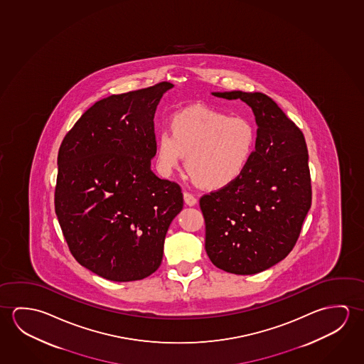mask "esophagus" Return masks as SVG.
<instances>
[{
  "label": "esophagus",
  "instance_id": "34e87169",
  "mask_svg": "<svg viewBox=\"0 0 364 364\" xmlns=\"http://www.w3.org/2000/svg\"><path fill=\"white\" fill-rule=\"evenodd\" d=\"M183 200H185L186 205H188V206H193L197 203L196 197L193 196L190 192H187V191L183 193Z\"/></svg>",
  "mask_w": 364,
  "mask_h": 364
}]
</instances>
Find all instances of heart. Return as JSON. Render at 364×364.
<instances>
[{
	"label": "heart",
	"mask_w": 364,
	"mask_h": 364,
	"mask_svg": "<svg viewBox=\"0 0 364 364\" xmlns=\"http://www.w3.org/2000/svg\"><path fill=\"white\" fill-rule=\"evenodd\" d=\"M169 127L172 134L162 130L156 138V163L163 174L172 173L187 156V172L197 185L221 190L248 167L257 139L248 119L196 106L176 112Z\"/></svg>",
	"instance_id": "b5f03b06"
}]
</instances>
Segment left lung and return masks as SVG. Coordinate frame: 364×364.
Returning <instances> with one entry per match:
<instances>
[{"mask_svg": "<svg viewBox=\"0 0 364 364\" xmlns=\"http://www.w3.org/2000/svg\"><path fill=\"white\" fill-rule=\"evenodd\" d=\"M240 98L258 125L248 167L232 185L200 198L205 249L223 271L255 274L286 258L311 208V177L304 134L264 93L215 92Z\"/></svg>", "mask_w": 364, "mask_h": 364, "instance_id": "obj_1", "label": "left lung"}]
</instances>
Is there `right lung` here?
Segmentation results:
<instances>
[{"mask_svg": "<svg viewBox=\"0 0 364 364\" xmlns=\"http://www.w3.org/2000/svg\"><path fill=\"white\" fill-rule=\"evenodd\" d=\"M173 85L159 82L97 101L64 136L54 206L75 259L100 277L130 282L159 268L181 186L151 172L154 114Z\"/></svg>", "mask_w": 364, "mask_h": 364, "instance_id": "right-lung-1", "label": "right lung"}]
</instances>
